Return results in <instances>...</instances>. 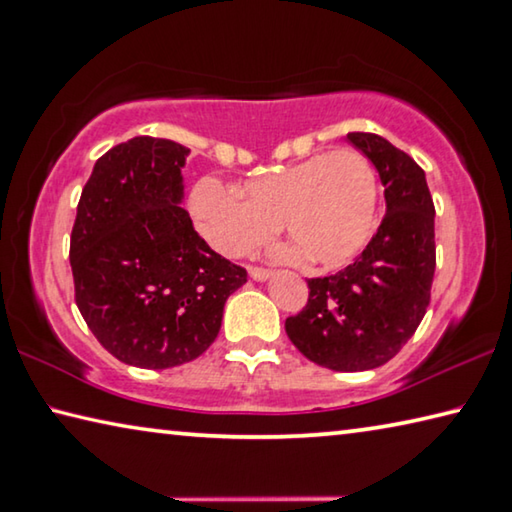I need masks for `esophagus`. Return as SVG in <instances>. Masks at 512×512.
Segmentation results:
<instances>
[{"label":"esophagus","instance_id":"34e87169","mask_svg":"<svg viewBox=\"0 0 512 512\" xmlns=\"http://www.w3.org/2000/svg\"><path fill=\"white\" fill-rule=\"evenodd\" d=\"M248 273H250V278H253V280H257V282H266V280H269L271 278V271H266V269H255V266H253V269H248Z\"/></svg>","mask_w":512,"mask_h":512}]
</instances>
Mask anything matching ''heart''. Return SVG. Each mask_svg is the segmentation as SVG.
<instances>
[{"label": "heart", "instance_id": "obj_1", "mask_svg": "<svg viewBox=\"0 0 512 512\" xmlns=\"http://www.w3.org/2000/svg\"><path fill=\"white\" fill-rule=\"evenodd\" d=\"M237 191L214 177L191 189L189 212L216 253L243 257L278 230L296 243L282 257L307 255L316 266H339L367 243L378 207V186L367 157L351 148L316 154L300 164L273 170Z\"/></svg>", "mask_w": 512, "mask_h": 512}]
</instances>
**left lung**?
I'll return each mask as SVG.
<instances>
[{
    "mask_svg": "<svg viewBox=\"0 0 512 512\" xmlns=\"http://www.w3.org/2000/svg\"><path fill=\"white\" fill-rule=\"evenodd\" d=\"M346 139L378 170L385 218L353 264L307 280V305L289 316L285 330L319 367L367 371L401 351L431 303L435 207L415 159L378 134L351 132Z\"/></svg>",
    "mask_w": 512,
    "mask_h": 512,
    "instance_id": "obj_1",
    "label": "left lung"
}]
</instances>
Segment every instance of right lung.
I'll return each mask as SVG.
<instances>
[{"instance_id":"obj_1","label":"right lung","mask_w":512,"mask_h":512,"mask_svg":"<svg viewBox=\"0 0 512 512\" xmlns=\"http://www.w3.org/2000/svg\"><path fill=\"white\" fill-rule=\"evenodd\" d=\"M189 148L152 136L95 161L70 237L75 300L120 362L170 369L218 337L225 300L246 269L214 253L182 209Z\"/></svg>"}]
</instances>
